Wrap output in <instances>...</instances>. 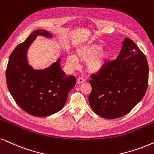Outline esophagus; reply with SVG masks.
I'll return each instance as SVG.
<instances>
[{
	"mask_svg": "<svg viewBox=\"0 0 154 154\" xmlns=\"http://www.w3.org/2000/svg\"><path fill=\"white\" fill-rule=\"evenodd\" d=\"M82 82H84V79L82 78V77H79V78L77 79V83L81 84Z\"/></svg>",
	"mask_w": 154,
	"mask_h": 154,
	"instance_id": "34e87169",
	"label": "esophagus"
}]
</instances>
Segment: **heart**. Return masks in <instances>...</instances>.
I'll use <instances>...</instances> for the list:
<instances>
[{
  "label": "heart",
  "instance_id": "heart-1",
  "mask_svg": "<svg viewBox=\"0 0 154 154\" xmlns=\"http://www.w3.org/2000/svg\"><path fill=\"white\" fill-rule=\"evenodd\" d=\"M102 46L98 44L80 46L76 50L75 56L69 54L66 59L69 68H75L79 61H87V67L89 72H97L100 71L109 61L111 54L107 51H101Z\"/></svg>",
  "mask_w": 154,
  "mask_h": 154
}]
</instances>
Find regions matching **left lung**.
Returning <instances> with one entry per match:
<instances>
[{
	"instance_id": "obj_1",
	"label": "left lung",
	"mask_w": 154,
	"mask_h": 154,
	"mask_svg": "<svg viewBox=\"0 0 154 154\" xmlns=\"http://www.w3.org/2000/svg\"><path fill=\"white\" fill-rule=\"evenodd\" d=\"M122 45L116 60L90 75L89 104L93 112L105 119L126 115L147 90L149 65L145 54L129 38Z\"/></svg>"
}]
</instances>
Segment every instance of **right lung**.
I'll return each instance as SVG.
<instances>
[{
	"mask_svg": "<svg viewBox=\"0 0 154 154\" xmlns=\"http://www.w3.org/2000/svg\"><path fill=\"white\" fill-rule=\"evenodd\" d=\"M38 35L52 37L46 30L33 31L11 53L5 75L8 88L17 104L30 115L43 117L63 108L76 78L62 70L60 59L45 69L36 70L28 65L27 51Z\"/></svg>",
	"mask_w": 154,
	"mask_h": 154,
	"instance_id": "1",
	"label": "right lung"
}]
</instances>
